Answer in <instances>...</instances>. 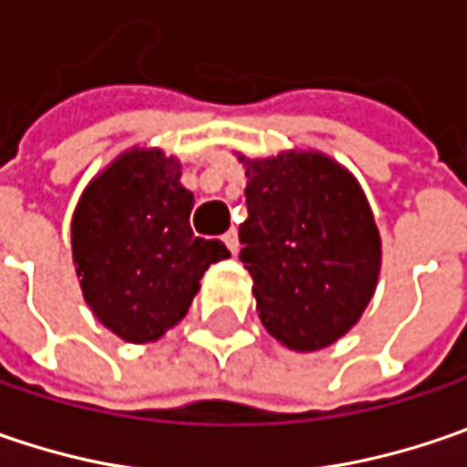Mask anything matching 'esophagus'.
I'll use <instances>...</instances> for the list:
<instances>
[{
  "instance_id": "34e87169",
  "label": "esophagus",
  "mask_w": 467,
  "mask_h": 467,
  "mask_svg": "<svg viewBox=\"0 0 467 467\" xmlns=\"http://www.w3.org/2000/svg\"><path fill=\"white\" fill-rule=\"evenodd\" d=\"M222 240H224V245H227V248H230V254H237V251H240V240H237V230H230V233H224V237H222Z\"/></svg>"
}]
</instances>
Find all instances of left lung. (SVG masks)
Wrapping results in <instances>:
<instances>
[{"label": "left lung", "instance_id": "1", "mask_svg": "<svg viewBox=\"0 0 467 467\" xmlns=\"http://www.w3.org/2000/svg\"><path fill=\"white\" fill-rule=\"evenodd\" d=\"M240 161L248 177L240 261L254 276L258 318L290 350H321L350 332L376 290L381 240L371 206L329 156Z\"/></svg>", "mask_w": 467, "mask_h": 467}]
</instances>
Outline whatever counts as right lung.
Returning <instances> with one entry per match:
<instances>
[{"label":"right lung","instance_id":"right-lung-1","mask_svg":"<svg viewBox=\"0 0 467 467\" xmlns=\"http://www.w3.org/2000/svg\"><path fill=\"white\" fill-rule=\"evenodd\" d=\"M193 193L159 149L122 153L72 216V261L96 318L128 342H153L188 314L198 279L227 258L191 230Z\"/></svg>","mask_w":467,"mask_h":467}]
</instances>
